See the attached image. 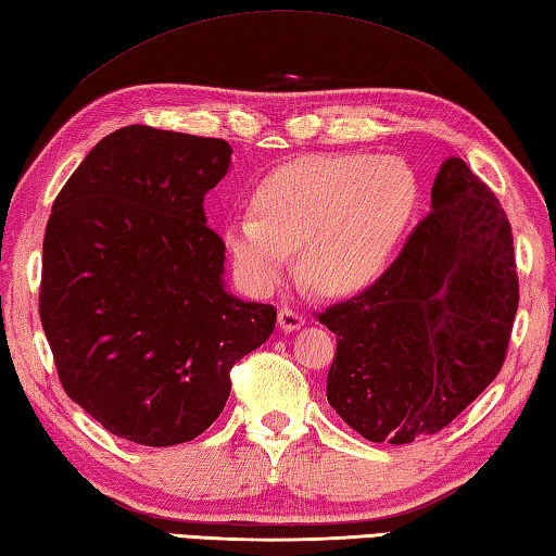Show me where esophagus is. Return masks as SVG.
I'll return each mask as SVG.
<instances>
[{
    "mask_svg": "<svg viewBox=\"0 0 556 556\" xmlns=\"http://www.w3.org/2000/svg\"><path fill=\"white\" fill-rule=\"evenodd\" d=\"M304 313L301 311H296V308H289V306H285V308H279V328L281 330H296V328H301L304 326Z\"/></svg>",
    "mask_w": 556,
    "mask_h": 556,
    "instance_id": "1",
    "label": "esophagus"
}]
</instances>
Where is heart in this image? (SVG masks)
Listing matches in <instances>:
<instances>
[{"mask_svg": "<svg viewBox=\"0 0 556 556\" xmlns=\"http://www.w3.org/2000/svg\"><path fill=\"white\" fill-rule=\"evenodd\" d=\"M418 199V179L401 157H299L257 181L250 218L224 228V245L252 294L275 289L301 248V275L313 289L352 296L389 269Z\"/></svg>", "mask_w": 556, "mask_h": 556, "instance_id": "b5f03b06", "label": "heart"}]
</instances>
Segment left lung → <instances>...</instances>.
<instances>
[{
	"label": "left lung",
	"instance_id": "obj_1",
	"mask_svg": "<svg viewBox=\"0 0 556 556\" xmlns=\"http://www.w3.org/2000/svg\"><path fill=\"white\" fill-rule=\"evenodd\" d=\"M518 301L506 211L450 157L432 211L393 265L362 294L316 313L338 336L328 403L371 442L435 435L498 377Z\"/></svg>",
	"mask_w": 556,
	"mask_h": 556
}]
</instances>
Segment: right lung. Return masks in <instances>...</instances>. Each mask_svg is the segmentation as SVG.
I'll list each match as a JSON object with an SVG mask.
<instances>
[{"label":"right lung","mask_w":556,"mask_h":556,"mask_svg":"<svg viewBox=\"0 0 556 556\" xmlns=\"http://www.w3.org/2000/svg\"><path fill=\"white\" fill-rule=\"evenodd\" d=\"M224 138L124 126L89 150L50 211L38 313L77 406L136 445L194 440L230 396V369L277 308L224 289L226 245L204 197Z\"/></svg>","instance_id":"obj_1"}]
</instances>
